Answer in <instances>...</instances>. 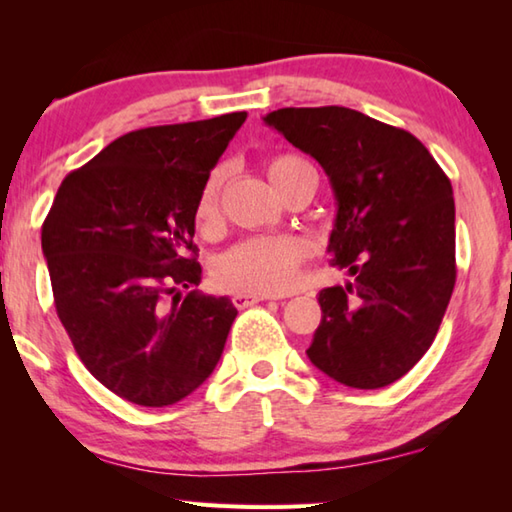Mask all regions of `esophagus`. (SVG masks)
<instances>
[{
	"label": "esophagus",
	"instance_id": "obj_1",
	"mask_svg": "<svg viewBox=\"0 0 512 512\" xmlns=\"http://www.w3.org/2000/svg\"><path fill=\"white\" fill-rule=\"evenodd\" d=\"M262 300H271V296H266V293H235V296H232V302H235L237 309L253 307Z\"/></svg>",
	"mask_w": 512,
	"mask_h": 512
}]
</instances>
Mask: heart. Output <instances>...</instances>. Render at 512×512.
Wrapping results in <instances>:
<instances>
[{
    "instance_id": "b5f03b06",
    "label": "heart",
    "mask_w": 512,
    "mask_h": 512,
    "mask_svg": "<svg viewBox=\"0 0 512 512\" xmlns=\"http://www.w3.org/2000/svg\"><path fill=\"white\" fill-rule=\"evenodd\" d=\"M300 162L296 155H280L268 162V178ZM221 173L216 171L198 198L196 221L203 232L219 225ZM307 257V244L298 237H253L230 248L214 266V282L221 289L239 293H284L298 282L300 266Z\"/></svg>"
}]
</instances>
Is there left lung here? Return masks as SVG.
Segmentation results:
<instances>
[{
	"mask_svg": "<svg viewBox=\"0 0 512 512\" xmlns=\"http://www.w3.org/2000/svg\"><path fill=\"white\" fill-rule=\"evenodd\" d=\"M264 124L327 173L329 262L352 275L318 293L323 318L307 357L350 388L393 384L431 348L452 298V183L418 137L359 110L280 108Z\"/></svg>",
	"mask_w": 512,
	"mask_h": 512,
	"instance_id": "8db88e82",
	"label": "left lung"
}]
</instances>
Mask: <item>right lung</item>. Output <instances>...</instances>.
Returning <instances> with one entry per match:
<instances>
[{
	"instance_id": "add662e5",
	"label": "right lung",
	"mask_w": 512,
	"mask_h": 512,
	"mask_svg": "<svg viewBox=\"0 0 512 512\" xmlns=\"http://www.w3.org/2000/svg\"><path fill=\"white\" fill-rule=\"evenodd\" d=\"M246 121L230 112L117 137L69 173L42 225L56 311L94 377L124 400L169 406L212 375L237 318L205 296L198 198Z\"/></svg>"
}]
</instances>
